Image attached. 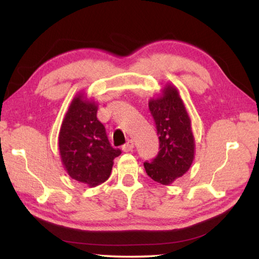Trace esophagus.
Here are the masks:
<instances>
[{
  "label": "esophagus",
  "mask_w": 259,
  "mask_h": 259,
  "mask_svg": "<svg viewBox=\"0 0 259 259\" xmlns=\"http://www.w3.org/2000/svg\"><path fill=\"white\" fill-rule=\"evenodd\" d=\"M134 147H135V145H134L133 140H128V142H126L124 145L122 146V150H123V152H131L134 150Z\"/></svg>",
  "instance_id": "obj_1"
}]
</instances>
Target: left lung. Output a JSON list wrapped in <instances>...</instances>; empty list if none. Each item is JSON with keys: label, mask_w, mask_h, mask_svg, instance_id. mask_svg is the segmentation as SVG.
Listing matches in <instances>:
<instances>
[{"label": "left lung", "mask_w": 259, "mask_h": 259, "mask_svg": "<svg viewBox=\"0 0 259 259\" xmlns=\"http://www.w3.org/2000/svg\"><path fill=\"white\" fill-rule=\"evenodd\" d=\"M148 107L156 125L160 151L151 162H144V166L153 181L170 185L187 172L194 159L191 119L177 88L171 84L164 87L160 97L151 99Z\"/></svg>", "instance_id": "8db88e82"}]
</instances>
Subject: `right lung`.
I'll use <instances>...</instances> for the list:
<instances>
[{
  "label": "right lung",
  "instance_id": "1",
  "mask_svg": "<svg viewBox=\"0 0 259 259\" xmlns=\"http://www.w3.org/2000/svg\"><path fill=\"white\" fill-rule=\"evenodd\" d=\"M98 106L78 94L72 100L59 131V153L71 178L95 187L107 181L113 160L121 154L108 142L97 119Z\"/></svg>",
  "mask_w": 259,
  "mask_h": 259
}]
</instances>
